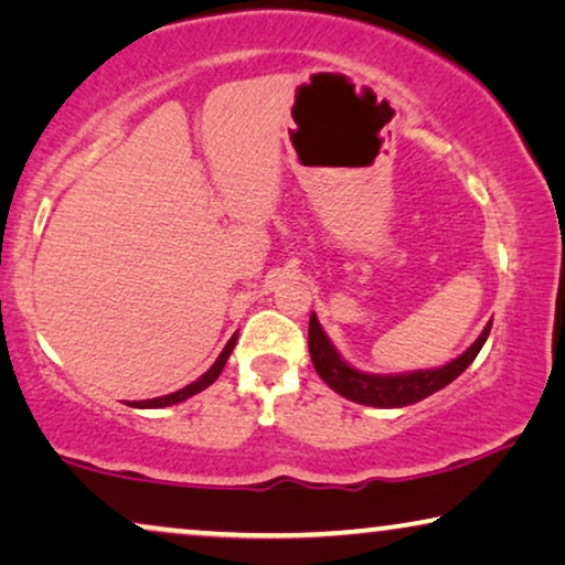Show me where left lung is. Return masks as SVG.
Masks as SVG:
<instances>
[{
	"mask_svg": "<svg viewBox=\"0 0 565 565\" xmlns=\"http://www.w3.org/2000/svg\"><path fill=\"white\" fill-rule=\"evenodd\" d=\"M491 331V321L486 323L481 337L468 347L460 358L447 362L443 367L431 370H414V373H398V375H375V373H362V370L352 367L342 354L337 352V347L331 344L327 331L321 329L316 313H311L308 321V352H311V362L316 373L331 391H337L339 396L354 401V404L377 406V408H401L416 401L431 396L445 385H450L470 362L476 360V354L481 352Z\"/></svg>",
	"mask_w": 565,
	"mask_h": 565,
	"instance_id": "8db88e82",
	"label": "left lung"
}]
</instances>
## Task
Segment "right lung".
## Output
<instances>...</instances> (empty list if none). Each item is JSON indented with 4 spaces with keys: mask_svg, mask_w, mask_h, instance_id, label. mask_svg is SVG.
I'll list each match as a JSON object with an SVG mask.
<instances>
[{
    "mask_svg": "<svg viewBox=\"0 0 565 565\" xmlns=\"http://www.w3.org/2000/svg\"><path fill=\"white\" fill-rule=\"evenodd\" d=\"M236 337H238V334H234V337L228 339V344L223 347V352L218 354V360H215L213 365H211V370H205V373L200 375L198 381H192L190 385H184V388H180V391L169 393V396H159V398H149V401H134V404H128V406H134V408H161V406L180 404V401L190 398V396H195V393H200V391H205L207 385L215 383V377L221 375L223 365H226V360L231 358V352H234V347H236Z\"/></svg>",
    "mask_w": 565,
    "mask_h": 565,
    "instance_id": "obj_1",
    "label": "right lung"
}]
</instances>
